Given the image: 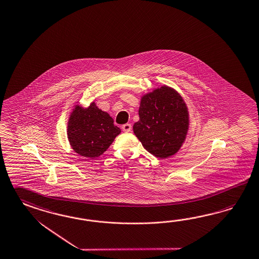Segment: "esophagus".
I'll use <instances>...</instances> for the list:
<instances>
[{"mask_svg": "<svg viewBox=\"0 0 259 259\" xmlns=\"http://www.w3.org/2000/svg\"><path fill=\"white\" fill-rule=\"evenodd\" d=\"M122 130L125 133H130V132H132V125L131 124H125V125L122 126Z\"/></svg>", "mask_w": 259, "mask_h": 259, "instance_id": "esophagus-1", "label": "esophagus"}]
</instances>
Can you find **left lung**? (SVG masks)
Returning <instances> with one entry per match:
<instances>
[{"instance_id":"8db88e82","label":"left lung","mask_w":259,"mask_h":259,"mask_svg":"<svg viewBox=\"0 0 259 259\" xmlns=\"http://www.w3.org/2000/svg\"><path fill=\"white\" fill-rule=\"evenodd\" d=\"M138 122L133 133L149 153L166 159L185 142L190 117L185 101L174 88L158 87L141 97Z\"/></svg>"}]
</instances>
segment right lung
Here are the masks:
<instances>
[{
  "mask_svg": "<svg viewBox=\"0 0 259 259\" xmlns=\"http://www.w3.org/2000/svg\"><path fill=\"white\" fill-rule=\"evenodd\" d=\"M121 133L110 114L95 102L87 108L75 105L67 122V139L75 152L94 159L102 155Z\"/></svg>",
  "mask_w": 259,
  "mask_h": 259,
  "instance_id": "add662e5",
  "label": "right lung"
}]
</instances>
